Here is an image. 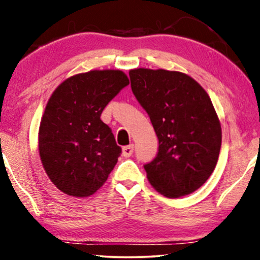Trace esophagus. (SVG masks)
Instances as JSON below:
<instances>
[{
	"label": "esophagus",
	"mask_w": 260,
	"mask_h": 260,
	"mask_svg": "<svg viewBox=\"0 0 260 260\" xmlns=\"http://www.w3.org/2000/svg\"><path fill=\"white\" fill-rule=\"evenodd\" d=\"M133 154H134V144L123 147V156H124V157H130V156Z\"/></svg>",
	"instance_id": "34e87169"
}]
</instances>
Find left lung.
I'll return each mask as SVG.
<instances>
[{"mask_svg":"<svg viewBox=\"0 0 260 260\" xmlns=\"http://www.w3.org/2000/svg\"><path fill=\"white\" fill-rule=\"evenodd\" d=\"M129 76L158 138L157 155L144 165L149 182L167 198L193 193L212 175L221 148L211 98L198 81L176 71L136 69Z\"/></svg>","mask_w":260,"mask_h":260,"instance_id":"8db88e82","label":"left lung"}]
</instances>
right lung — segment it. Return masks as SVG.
I'll return each mask as SVG.
<instances>
[{"label": "right lung", "instance_id": "add662e5", "mask_svg": "<svg viewBox=\"0 0 260 260\" xmlns=\"http://www.w3.org/2000/svg\"><path fill=\"white\" fill-rule=\"evenodd\" d=\"M127 85L122 71L94 70L70 77L52 93L39 129V154L62 193L90 197L115 168L122 149L101 115Z\"/></svg>", "mask_w": 260, "mask_h": 260}]
</instances>
